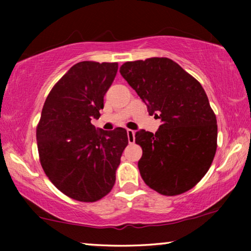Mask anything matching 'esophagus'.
Returning a JSON list of instances; mask_svg holds the SVG:
<instances>
[{"mask_svg":"<svg viewBox=\"0 0 251 251\" xmlns=\"http://www.w3.org/2000/svg\"><path fill=\"white\" fill-rule=\"evenodd\" d=\"M127 137H128L129 144L135 143V131L131 129H127Z\"/></svg>","mask_w":251,"mask_h":251,"instance_id":"esophagus-1","label":"esophagus"}]
</instances>
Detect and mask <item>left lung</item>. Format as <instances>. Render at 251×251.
Returning <instances> with one entry per match:
<instances>
[{
	"instance_id": "obj_1",
	"label": "left lung",
	"mask_w": 251,
	"mask_h": 251,
	"mask_svg": "<svg viewBox=\"0 0 251 251\" xmlns=\"http://www.w3.org/2000/svg\"><path fill=\"white\" fill-rule=\"evenodd\" d=\"M121 74L163 124L155 134L136 131L138 169L145 184L176 196L206 175L217 150V120L198 80L167 57L126 62Z\"/></svg>"
}]
</instances>
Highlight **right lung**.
<instances>
[{
  "mask_svg": "<svg viewBox=\"0 0 251 251\" xmlns=\"http://www.w3.org/2000/svg\"><path fill=\"white\" fill-rule=\"evenodd\" d=\"M117 63L79 62L54 85L36 127L40 163L52 184L67 197L94 202L112 190L128 144L125 128L97 130L104 96Z\"/></svg>",
  "mask_w": 251,
  "mask_h": 251,
  "instance_id": "obj_1",
  "label": "right lung"
}]
</instances>
